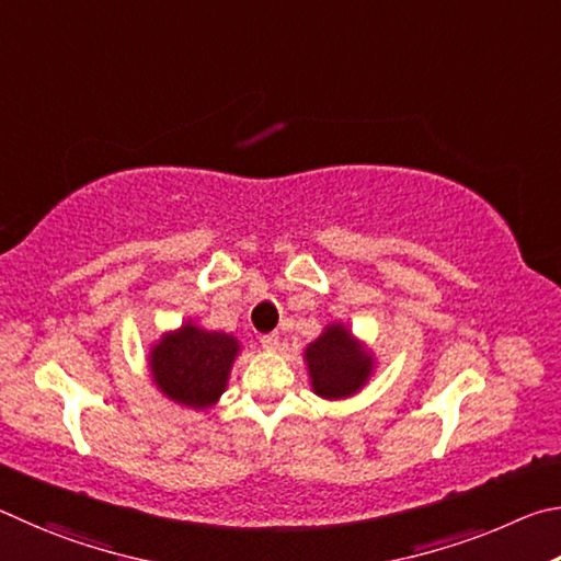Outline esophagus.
I'll return each mask as SVG.
<instances>
[{
	"instance_id": "obj_1",
	"label": "esophagus",
	"mask_w": 561,
	"mask_h": 561,
	"mask_svg": "<svg viewBox=\"0 0 561 561\" xmlns=\"http://www.w3.org/2000/svg\"><path fill=\"white\" fill-rule=\"evenodd\" d=\"M278 332H268V335H263L261 337V345H263V350H268V352H275L278 350Z\"/></svg>"
}]
</instances>
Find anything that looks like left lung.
<instances>
[{
    "label": "left lung",
    "mask_w": 561,
    "mask_h": 561,
    "mask_svg": "<svg viewBox=\"0 0 561 561\" xmlns=\"http://www.w3.org/2000/svg\"><path fill=\"white\" fill-rule=\"evenodd\" d=\"M310 387L320 399L342 401L359 394L377 371V355L345 322H328L302 350Z\"/></svg>",
    "instance_id": "obj_1"
}]
</instances>
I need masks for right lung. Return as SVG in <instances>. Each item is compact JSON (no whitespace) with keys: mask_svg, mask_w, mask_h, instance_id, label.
<instances>
[{"mask_svg":"<svg viewBox=\"0 0 561 561\" xmlns=\"http://www.w3.org/2000/svg\"><path fill=\"white\" fill-rule=\"evenodd\" d=\"M241 342L229 332L206 330L196 320H184L150 345L147 367L162 397L192 411H209L229 387Z\"/></svg>","mask_w":561,"mask_h":561,"instance_id":"right-lung-1","label":"right lung"}]
</instances>
